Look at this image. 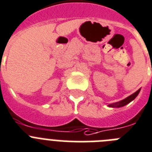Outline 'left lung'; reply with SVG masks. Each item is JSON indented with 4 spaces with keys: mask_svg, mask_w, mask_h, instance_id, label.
<instances>
[{
    "mask_svg": "<svg viewBox=\"0 0 152 152\" xmlns=\"http://www.w3.org/2000/svg\"><path fill=\"white\" fill-rule=\"evenodd\" d=\"M140 90L141 89H139L138 90H137L136 92H134L133 94H132L131 96H128L127 98L121 100L119 102H114V103H111L108 105L109 107H112V108H119V107H123L125 105H126L127 104H129V102H131L134 99L136 98L137 96L138 95V93L140 92Z\"/></svg>",
    "mask_w": 152,
    "mask_h": 152,
    "instance_id": "obj_1",
    "label": "left lung"
}]
</instances>
